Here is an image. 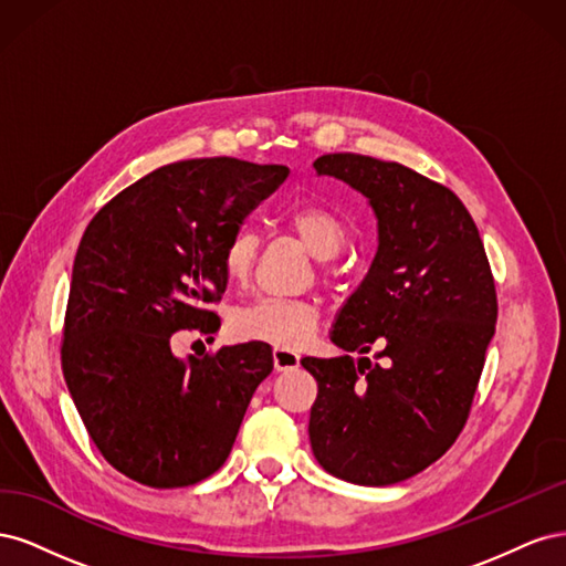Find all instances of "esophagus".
I'll return each instance as SVG.
<instances>
[{
    "mask_svg": "<svg viewBox=\"0 0 566 566\" xmlns=\"http://www.w3.org/2000/svg\"><path fill=\"white\" fill-rule=\"evenodd\" d=\"M300 366V354L287 347H273V368L276 370H293Z\"/></svg>",
    "mask_w": 566,
    "mask_h": 566,
    "instance_id": "34e87169",
    "label": "esophagus"
}]
</instances>
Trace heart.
<instances>
[{
  "instance_id": "obj_1",
  "label": "heart",
  "mask_w": 566,
  "mask_h": 566,
  "mask_svg": "<svg viewBox=\"0 0 566 566\" xmlns=\"http://www.w3.org/2000/svg\"><path fill=\"white\" fill-rule=\"evenodd\" d=\"M281 221L318 260H333L342 245H345V224H342V219L333 210L323 208V205H295V208L283 212ZM256 250H260V238L250 227L238 229L229 235L224 252H221V266H224L227 279L233 285L248 283L256 260ZM318 316L321 312L314 302L262 297L243 306L233 316V328L238 335L248 339H260L279 347H297L312 337Z\"/></svg>"
}]
</instances>
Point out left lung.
Listing matches in <instances>:
<instances>
[{
    "label": "left lung",
    "mask_w": 566,
    "mask_h": 566,
    "mask_svg": "<svg viewBox=\"0 0 566 566\" xmlns=\"http://www.w3.org/2000/svg\"><path fill=\"white\" fill-rule=\"evenodd\" d=\"M361 193L378 250L335 316L342 356H304L318 394L310 439L321 468L387 486L430 468L468 420L495 331V285L470 212L447 186L399 163L328 153L314 163ZM381 347L385 365L347 350Z\"/></svg>",
    "instance_id": "left-lung-1"
}]
</instances>
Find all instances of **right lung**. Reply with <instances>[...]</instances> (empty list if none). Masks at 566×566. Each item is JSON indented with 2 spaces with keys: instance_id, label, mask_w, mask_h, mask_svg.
Wrapping results in <instances>:
<instances>
[{
  "instance_id": "1",
  "label": "right lung",
  "mask_w": 566,
  "mask_h": 566,
  "mask_svg": "<svg viewBox=\"0 0 566 566\" xmlns=\"http://www.w3.org/2000/svg\"><path fill=\"white\" fill-rule=\"evenodd\" d=\"M287 175L238 158L172 163L119 191L84 231L63 375L96 449L134 482L177 489L217 472L273 370L266 342L179 358L172 335L219 328L205 306L229 283L221 252Z\"/></svg>"
}]
</instances>
